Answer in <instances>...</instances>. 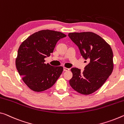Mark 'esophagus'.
I'll use <instances>...</instances> for the list:
<instances>
[{
	"label": "esophagus",
	"mask_w": 124,
	"mask_h": 124,
	"mask_svg": "<svg viewBox=\"0 0 124 124\" xmlns=\"http://www.w3.org/2000/svg\"><path fill=\"white\" fill-rule=\"evenodd\" d=\"M70 69L69 68H65V67H64V71H69Z\"/></svg>",
	"instance_id": "esophagus-1"
}]
</instances>
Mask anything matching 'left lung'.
I'll list each match as a JSON object with an SVG mask.
<instances>
[{
	"label": "left lung",
	"mask_w": 124,
	"mask_h": 124,
	"mask_svg": "<svg viewBox=\"0 0 124 124\" xmlns=\"http://www.w3.org/2000/svg\"><path fill=\"white\" fill-rule=\"evenodd\" d=\"M68 36L79 47L82 56L89 62L83 71L71 68L73 78L69 81L70 86L81 94H92L102 86L113 72L111 47L93 32L70 33Z\"/></svg>",
	"instance_id": "obj_1"
}]
</instances>
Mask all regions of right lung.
Returning a JSON list of instances; mask_svg holds the SVG:
<instances>
[{"label":"right lung","instance_id":"right-lung-1","mask_svg":"<svg viewBox=\"0 0 124 124\" xmlns=\"http://www.w3.org/2000/svg\"><path fill=\"white\" fill-rule=\"evenodd\" d=\"M59 31L43 30L25 40L19 47L16 68L23 81L31 90L41 92L53 86L62 71V66L45 64L59 40L66 37Z\"/></svg>","mask_w":124,"mask_h":124}]
</instances>
